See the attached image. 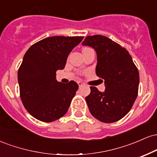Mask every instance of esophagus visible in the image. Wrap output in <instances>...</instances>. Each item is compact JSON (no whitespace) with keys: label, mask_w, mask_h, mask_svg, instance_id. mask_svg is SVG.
<instances>
[{"label":"esophagus","mask_w":157,"mask_h":157,"mask_svg":"<svg viewBox=\"0 0 157 157\" xmlns=\"http://www.w3.org/2000/svg\"><path fill=\"white\" fill-rule=\"evenodd\" d=\"M77 84H78L79 87H80V88L82 87V86H85V84L82 82H81V81H78V82H77Z\"/></svg>","instance_id":"1"}]
</instances>
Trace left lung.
Instances as JSON below:
<instances>
[{
  "instance_id": "left-lung-1",
  "label": "left lung",
  "mask_w": 157,
  "mask_h": 157,
  "mask_svg": "<svg viewBox=\"0 0 157 157\" xmlns=\"http://www.w3.org/2000/svg\"><path fill=\"white\" fill-rule=\"evenodd\" d=\"M82 44L96 51V74L105 86L104 92L90 87L91 93L86 97L90 112L102 122L118 121L129 112L137 97L138 68L127 49L105 36H88Z\"/></svg>"
}]
</instances>
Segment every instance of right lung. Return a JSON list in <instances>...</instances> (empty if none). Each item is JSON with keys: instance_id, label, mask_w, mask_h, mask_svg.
Wrapping results in <instances>:
<instances>
[{"instance_id": "add662e5", "label": "right lung", "mask_w": 157, "mask_h": 157, "mask_svg": "<svg viewBox=\"0 0 157 157\" xmlns=\"http://www.w3.org/2000/svg\"><path fill=\"white\" fill-rule=\"evenodd\" d=\"M83 37L54 36L35 43L27 50L17 73L20 97L32 117L50 122L67 112L78 89L74 81L61 83L56 71L63 69L68 55Z\"/></svg>"}]
</instances>
